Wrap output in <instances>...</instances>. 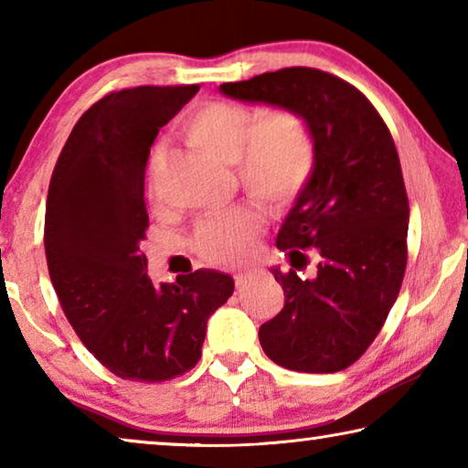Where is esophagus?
Returning <instances> with one entry per match:
<instances>
[{"label":"esophagus","mask_w":468,"mask_h":468,"mask_svg":"<svg viewBox=\"0 0 468 468\" xmlns=\"http://www.w3.org/2000/svg\"><path fill=\"white\" fill-rule=\"evenodd\" d=\"M253 279H256V271H241V272L235 274V284L241 289L248 282H251Z\"/></svg>","instance_id":"34e87169"}]
</instances>
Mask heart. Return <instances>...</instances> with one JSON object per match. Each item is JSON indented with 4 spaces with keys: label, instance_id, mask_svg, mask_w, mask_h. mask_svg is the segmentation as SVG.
<instances>
[{
    "label": "heart",
    "instance_id": "obj_1",
    "mask_svg": "<svg viewBox=\"0 0 468 468\" xmlns=\"http://www.w3.org/2000/svg\"><path fill=\"white\" fill-rule=\"evenodd\" d=\"M186 138L204 153L235 165L245 192L271 208L289 204L312 177L315 144L310 125L291 109L262 115L233 101L204 102L181 123ZM165 165L163 150L150 156V176ZM260 220L248 206L200 220L194 248L210 262L229 264L248 251Z\"/></svg>",
    "mask_w": 468,
    "mask_h": 468
}]
</instances>
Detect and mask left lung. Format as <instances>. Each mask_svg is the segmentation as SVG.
Listing matches in <instances>:
<instances>
[{
	"instance_id": "8db88e82",
	"label": "left lung",
	"mask_w": 468,
	"mask_h": 468,
	"mask_svg": "<svg viewBox=\"0 0 468 468\" xmlns=\"http://www.w3.org/2000/svg\"><path fill=\"white\" fill-rule=\"evenodd\" d=\"M243 102L291 109L310 125L312 177L276 235L291 266L306 265L314 247L319 271L274 279L284 307L260 326V345L276 366L335 374L353 366L390 314L407 268L409 197L390 130L363 92L315 68H284L220 84Z\"/></svg>"
}]
</instances>
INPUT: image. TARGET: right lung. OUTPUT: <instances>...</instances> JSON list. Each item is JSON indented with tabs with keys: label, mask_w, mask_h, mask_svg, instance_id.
I'll return each instance as SVG.
<instances>
[{
	"label": "right lung",
	"mask_w": 468,
	"mask_h": 468,
	"mask_svg": "<svg viewBox=\"0 0 468 468\" xmlns=\"http://www.w3.org/2000/svg\"><path fill=\"white\" fill-rule=\"evenodd\" d=\"M197 90L109 92L74 125L47 194L45 256L61 310L94 357L132 382H165L192 369L206 322L235 289L231 276L206 268L154 287L140 250L150 146Z\"/></svg>",
	"instance_id": "obj_1"
}]
</instances>
